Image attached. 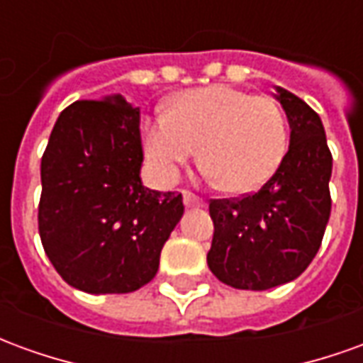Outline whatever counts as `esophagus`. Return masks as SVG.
<instances>
[{
    "mask_svg": "<svg viewBox=\"0 0 363 363\" xmlns=\"http://www.w3.org/2000/svg\"><path fill=\"white\" fill-rule=\"evenodd\" d=\"M182 202H184L186 208H202V206H206L202 198H198L196 194H192L189 190H182Z\"/></svg>",
    "mask_w": 363,
    "mask_h": 363,
    "instance_id": "34e87169",
    "label": "esophagus"
}]
</instances>
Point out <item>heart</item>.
I'll use <instances>...</instances> for the list:
<instances>
[{"mask_svg":"<svg viewBox=\"0 0 363 363\" xmlns=\"http://www.w3.org/2000/svg\"><path fill=\"white\" fill-rule=\"evenodd\" d=\"M145 153L161 179L196 157L208 179L231 194H247L270 181L288 151L286 114L270 96L225 83L182 91L169 112L143 126Z\"/></svg>","mask_w":363,"mask_h":363,"instance_id":"b5f03b06","label":"heart"}]
</instances>
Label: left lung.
<instances>
[{"mask_svg":"<svg viewBox=\"0 0 363 363\" xmlns=\"http://www.w3.org/2000/svg\"><path fill=\"white\" fill-rule=\"evenodd\" d=\"M274 89L289 124L278 171L255 194L210 202L208 267L237 289L262 291L296 280L315 259L330 218L333 155L320 116L294 93Z\"/></svg>","mask_w":363,"mask_h":363,"instance_id":"left-lung-1","label":"left lung"}]
</instances>
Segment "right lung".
Returning <instances> with one entry per match:
<instances>
[{"mask_svg": "<svg viewBox=\"0 0 363 363\" xmlns=\"http://www.w3.org/2000/svg\"><path fill=\"white\" fill-rule=\"evenodd\" d=\"M140 108L120 95L60 112L40 163L38 231L64 280L87 294H130L157 274L184 213L182 196L143 186Z\"/></svg>", "mask_w": 363, "mask_h": 363, "instance_id": "1", "label": "right lung"}]
</instances>
